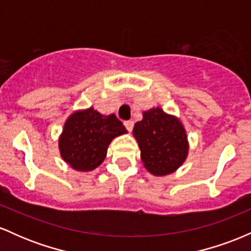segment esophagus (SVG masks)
<instances>
[{"mask_svg": "<svg viewBox=\"0 0 251 251\" xmlns=\"http://www.w3.org/2000/svg\"><path fill=\"white\" fill-rule=\"evenodd\" d=\"M124 125H125V127H126V129H127L128 132H131L132 129H133V122H132V120L125 122V123H124Z\"/></svg>", "mask_w": 251, "mask_h": 251, "instance_id": "1", "label": "esophagus"}]
</instances>
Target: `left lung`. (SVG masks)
<instances>
[{
    "mask_svg": "<svg viewBox=\"0 0 251 251\" xmlns=\"http://www.w3.org/2000/svg\"><path fill=\"white\" fill-rule=\"evenodd\" d=\"M133 137L144 168L153 176L174 174L188 158L189 140L183 123L159 106L143 112V119L134 124Z\"/></svg>",
    "mask_w": 251,
    "mask_h": 251,
    "instance_id": "obj_1",
    "label": "left lung"
}]
</instances>
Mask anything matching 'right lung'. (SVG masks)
Segmentation results:
<instances>
[{"instance_id": "right-lung-1", "label": "right lung", "mask_w": 251, "mask_h": 251, "mask_svg": "<svg viewBox=\"0 0 251 251\" xmlns=\"http://www.w3.org/2000/svg\"><path fill=\"white\" fill-rule=\"evenodd\" d=\"M127 133L114 114L103 116L93 107L74 111L59 137L60 155L72 169L88 172L101 165L114 138Z\"/></svg>"}]
</instances>
